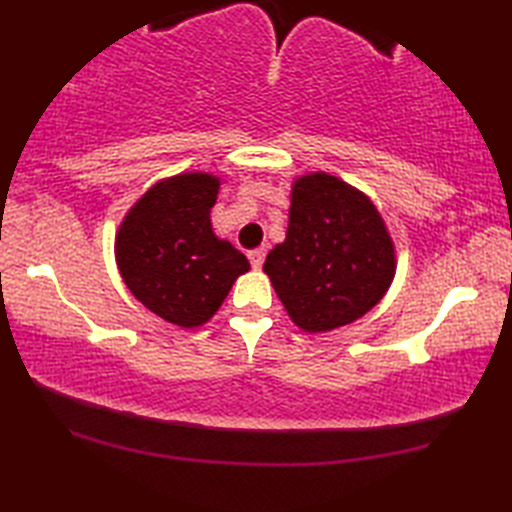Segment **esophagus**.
Returning a JSON list of instances; mask_svg holds the SVG:
<instances>
[{"mask_svg": "<svg viewBox=\"0 0 512 512\" xmlns=\"http://www.w3.org/2000/svg\"><path fill=\"white\" fill-rule=\"evenodd\" d=\"M264 257H266V248H255V250H250V253H248L250 266H253V268H262V264H264Z\"/></svg>", "mask_w": 512, "mask_h": 512, "instance_id": "1", "label": "esophagus"}]
</instances>
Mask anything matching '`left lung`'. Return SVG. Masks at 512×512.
<instances>
[{"instance_id":"obj_1","label":"left lung","mask_w":512,"mask_h":512,"mask_svg":"<svg viewBox=\"0 0 512 512\" xmlns=\"http://www.w3.org/2000/svg\"><path fill=\"white\" fill-rule=\"evenodd\" d=\"M290 319L328 332L361 319L394 279V244L374 204L328 173L295 182L286 242L264 264Z\"/></svg>"}]
</instances>
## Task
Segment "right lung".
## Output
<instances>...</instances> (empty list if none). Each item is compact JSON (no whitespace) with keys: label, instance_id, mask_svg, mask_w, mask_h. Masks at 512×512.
<instances>
[{"label":"right lung","instance_id":"1","mask_svg":"<svg viewBox=\"0 0 512 512\" xmlns=\"http://www.w3.org/2000/svg\"><path fill=\"white\" fill-rule=\"evenodd\" d=\"M220 182L182 173L151 187L127 213L116 259L132 295L169 323L193 328L222 306L248 259L211 228Z\"/></svg>","mask_w":512,"mask_h":512}]
</instances>
